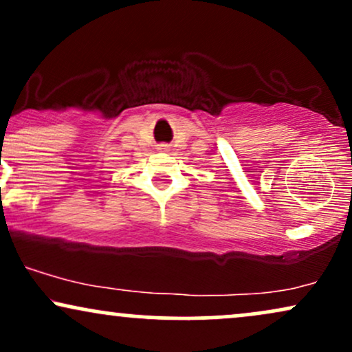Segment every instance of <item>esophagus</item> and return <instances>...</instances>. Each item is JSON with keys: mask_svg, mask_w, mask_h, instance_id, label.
<instances>
[{"mask_svg": "<svg viewBox=\"0 0 352 352\" xmlns=\"http://www.w3.org/2000/svg\"><path fill=\"white\" fill-rule=\"evenodd\" d=\"M157 148H159V151H164L165 152V151H168V145L167 144H160Z\"/></svg>", "mask_w": 352, "mask_h": 352, "instance_id": "34e87169", "label": "esophagus"}]
</instances>
